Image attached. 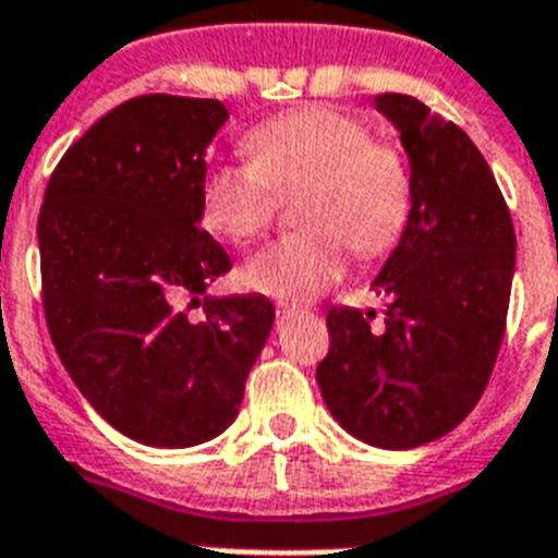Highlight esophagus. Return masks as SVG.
<instances>
[{"instance_id":"34e87169","label":"esophagus","mask_w":558,"mask_h":558,"mask_svg":"<svg viewBox=\"0 0 558 558\" xmlns=\"http://www.w3.org/2000/svg\"><path fill=\"white\" fill-rule=\"evenodd\" d=\"M298 313H304V310H301V306H295V304H278V306H275V315H278V324L289 322V318H295Z\"/></svg>"}]
</instances>
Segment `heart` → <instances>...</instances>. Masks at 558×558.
<instances>
[{
  "mask_svg": "<svg viewBox=\"0 0 558 558\" xmlns=\"http://www.w3.org/2000/svg\"><path fill=\"white\" fill-rule=\"evenodd\" d=\"M245 161L202 177L199 217L208 231L245 245L271 226L280 193L298 187L301 231L280 236L245 263V287L278 301H310L348 271L350 248L381 257L399 243L414 208L405 156L371 138L344 109H292L245 135Z\"/></svg>",
  "mask_w": 558,
  "mask_h": 558,
  "instance_id": "heart-1",
  "label": "heart"
}]
</instances>
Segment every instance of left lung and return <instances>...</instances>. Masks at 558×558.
<instances>
[{
    "mask_svg": "<svg viewBox=\"0 0 558 558\" xmlns=\"http://www.w3.org/2000/svg\"><path fill=\"white\" fill-rule=\"evenodd\" d=\"M414 182L405 234L373 280L376 313L332 306L322 397L353 437L414 449L451 432L477 405L501 350L515 269V228L472 138L411 95H379Z\"/></svg>",
    "mask_w": 558,
    "mask_h": 558,
    "instance_id": "obj_1",
    "label": "left lung"
}]
</instances>
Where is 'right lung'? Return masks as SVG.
<instances>
[{
  "label": "right lung",
  "mask_w": 558,
  "mask_h": 558,
  "mask_svg": "<svg viewBox=\"0 0 558 558\" xmlns=\"http://www.w3.org/2000/svg\"><path fill=\"white\" fill-rule=\"evenodd\" d=\"M214 98L138 95L57 161L39 208L43 313L60 362L121 434L187 449L234 423L269 339V298H214L231 257L199 226Z\"/></svg>",
  "instance_id": "right-lung-1"
}]
</instances>
